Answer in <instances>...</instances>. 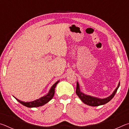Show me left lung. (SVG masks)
I'll return each instance as SVG.
<instances>
[{
  "label": "left lung",
  "mask_w": 129,
  "mask_h": 129,
  "mask_svg": "<svg viewBox=\"0 0 129 129\" xmlns=\"http://www.w3.org/2000/svg\"><path fill=\"white\" fill-rule=\"evenodd\" d=\"M120 85V82H119L117 88L115 89V90L113 91V93L111 94L110 96H109L108 97L105 98V99H99V98L93 97V96L86 95L85 94L81 92L80 89V86L78 84V82H77V86H76V93L77 94V95L78 96V97L80 98L81 100L84 102V104H85L91 106H98L100 105H104L106 103H108L112 100L114 96L115 95V93H116Z\"/></svg>",
  "instance_id": "left-lung-1"
}]
</instances>
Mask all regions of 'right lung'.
I'll return each instance as SVG.
<instances>
[{"label": "right lung", "instance_id": "add662e5", "mask_svg": "<svg viewBox=\"0 0 129 129\" xmlns=\"http://www.w3.org/2000/svg\"><path fill=\"white\" fill-rule=\"evenodd\" d=\"M58 82H59V81H57L55 84H54L53 85V86L51 87V89H50L47 95L43 96V97L40 98L39 99L35 100L34 101L25 102L24 101H20V100L16 99V97H14L15 98V99H16L17 101L20 102L21 104H22L23 105L26 107H28V108H36V107L43 106L45 104H47V102H48L50 100H52V98L53 97L54 94V89H55L57 84H58Z\"/></svg>", "mask_w": 129, "mask_h": 129}]
</instances>
